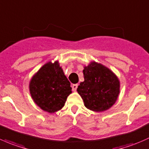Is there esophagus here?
<instances>
[{
  "label": "esophagus",
  "instance_id": "34e87169",
  "mask_svg": "<svg viewBox=\"0 0 149 149\" xmlns=\"http://www.w3.org/2000/svg\"><path fill=\"white\" fill-rule=\"evenodd\" d=\"M77 86H78L77 84H73V85H72V91H74V92H75V91H77Z\"/></svg>",
  "mask_w": 149,
  "mask_h": 149
}]
</instances>
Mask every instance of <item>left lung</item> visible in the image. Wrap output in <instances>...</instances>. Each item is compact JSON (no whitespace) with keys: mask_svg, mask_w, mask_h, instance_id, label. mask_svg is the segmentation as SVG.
I'll use <instances>...</instances> for the list:
<instances>
[{"mask_svg":"<svg viewBox=\"0 0 149 149\" xmlns=\"http://www.w3.org/2000/svg\"><path fill=\"white\" fill-rule=\"evenodd\" d=\"M82 72L85 80L79 83L77 91L85 107L96 112L111 108L120 92V82L117 75L95 61L84 67Z\"/></svg>","mask_w":149,"mask_h":149,"instance_id":"8db88e82","label":"left lung"}]
</instances>
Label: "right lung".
<instances>
[{
	"mask_svg": "<svg viewBox=\"0 0 149 149\" xmlns=\"http://www.w3.org/2000/svg\"><path fill=\"white\" fill-rule=\"evenodd\" d=\"M29 88L34 102L41 109L51 114L61 109L72 93L70 81L58 61L44 64L33 75Z\"/></svg>",
	"mask_w": 149,
	"mask_h": 149,
	"instance_id": "add662e5",
	"label": "right lung"
}]
</instances>
